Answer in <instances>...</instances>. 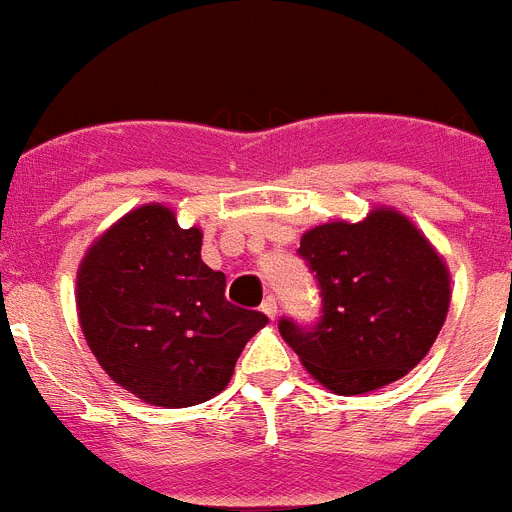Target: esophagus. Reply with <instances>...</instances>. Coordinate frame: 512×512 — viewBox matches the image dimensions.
Listing matches in <instances>:
<instances>
[{
	"label": "esophagus",
	"instance_id": "34e87169",
	"mask_svg": "<svg viewBox=\"0 0 512 512\" xmlns=\"http://www.w3.org/2000/svg\"><path fill=\"white\" fill-rule=\"evenodd\" d=\"M260 309H262V314H265V317H268V319L278 317V301H275L273 296H268V299L262 301Z\"/></svg>",
	"mask_w": 512,
	"mask_h": 512
}]
</instances>
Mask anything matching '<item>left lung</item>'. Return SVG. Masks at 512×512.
I'll return each mask as SVG.
<instances>
[{
  "label": "left lung",
  "mask_w": 512,
  "mask_h": 512,
  "mask_svg": "<svg viewBox=\"0 0 512 512\" xmlns=\"http://www.w3.org/2000/svg\"><path fill=\"white\" fill-rule=\"evenodd\" d=\"M304 257L322 291V319L278 330L311 379L340 397L394 384L433 348L451 304V273L397 208L304 231Z\"/></svg>",
  "instance_id": "obj_1"
}]
</instances>
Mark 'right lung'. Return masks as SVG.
<instances>
[{
    "label": "right lung",
    "mask_w": 512,
    "mask_h": 512,
    "mask_svg": "<svg viewBox=\"0 0 512 512\" xmlns=\"http://www.w3.org/2000/svg\"><path fill=\"white\" fill-rule=\"evenodd\" d=\"M203 231L146 203L105 229L77 270L84 340L110 379L154 407H193L229 386L244 345L268 324L224 296L201 260Z\"/></svg>",
    "instance_id": "1"
}]
</instances>
